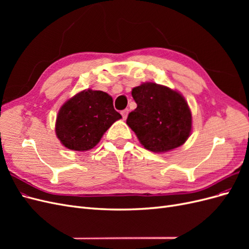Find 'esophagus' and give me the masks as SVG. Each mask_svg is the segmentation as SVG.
Instances as JSON below:
<instances>
[{
	"label": "esophagus",
	"mask_w": 249,
	"mask_h": 249,
	"mask_svg": "<svg viewBox=\"0 0 249 249\" xmlns=\"http://www.w3.org/2000/svg\"><path fill=\"white\" fill-rule=\"evenodd\" d=\"M120 113H122V115H123L124 119H125V118L127 117V114H129V109H124V110H123Z\"/></svg>",
	"instance_id": "obj_1"
}]
</instances>
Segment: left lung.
<instances>
[{
  "label": "left lung",
  "instance_id": "obj_1",
  "mask_svg": "<svg viewBox=\"0 0 249 249\" xmlns=\"http://www.w3.org/2000/svg\"><path fill=\"white\" fill-rule=\"evenodd\" d=\"M137 108L126 124L141 144L154 153H165L184 144L190 136L192 115L184 96L156 83H143L132 90Z\"/></svg>",
  "mask_w": 249,
  "mask_h": 249
}]
</instances>
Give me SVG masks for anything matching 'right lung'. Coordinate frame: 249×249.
Segmentation results:
<instances>
[{
  "label": "right lung",
  "instance_id": "obj_1",
  "mask_svg": "<svg viewBox=\"0 0 249 249\" xmlns=\"http://www.w3.org/2000/svg\"><path fill=\"white\" fill-rule=\"evenodd\" d=\"M120 118L108 93L87 89L60 108L56 135L65 147L84 152L93 148L104 133Z\"/></svg>",
  "mask_w": 249,
  "mask_h": 249
}]
</instances>
